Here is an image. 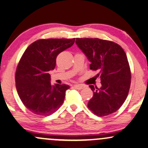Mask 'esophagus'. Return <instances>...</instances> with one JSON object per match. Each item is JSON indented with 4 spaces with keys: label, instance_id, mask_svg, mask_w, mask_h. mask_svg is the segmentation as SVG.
<instances>
[{
    "label": "esophagus",
    "instance_id": "1",
    "mask_svg": "<svg viewBox=\"0 0 148 148\" xmlns=\"http://www.w3.org/2000/svg\"><path fill=\"white\" fill-rule=\"evenodd\" d=\"M74 88L77 89V90H82V89L84 88V86L81 85H74Z\"/></svg>",
    "mask_w": 148,
    "mask_h": 148
}]
</instances>
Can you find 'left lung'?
Masks as SVG:
<instances>
[{
    "instance_id": "1",
    "label": "left lung",
    "mask_w": 148,
    "mask_h": 148,
    "mask_svg": "<svg viewBox=\"0 0 148 148\" xmlns=\"http://www.w3.org/2000/svg\"><path fill=\"white\" fill-rule=\"evenodd\" d=\"M76 45L91 62L90 69L97 71L100 89L90 85L94 95L88 107L98 116L116 112L127 99L131 83V71L127 56L119 44L99 38H79Z\"/></svg>"
}]
</instances>
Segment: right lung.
Returning <instances> with one entry per match:
<instances>
[{
	"mask_svg": "<svg viewBox=\"0 0 148 148\" xmlns=\"http://www.w3.org/2000/svg\"><path fill=\"white\" fill-rule=\"evenodd\" d=\"M74 41L75 38L39 39L21 56L15 74L16 87L23 105L34 114L49 116L63 104L69 86L51 85L48 72L55 68L57 56Z\"/></svg>",
	"mask_w": 148,
	"mask_h": 148,
	"instance_id": "add662e5",
	"label": "right lung"
}]
</instances>
